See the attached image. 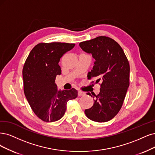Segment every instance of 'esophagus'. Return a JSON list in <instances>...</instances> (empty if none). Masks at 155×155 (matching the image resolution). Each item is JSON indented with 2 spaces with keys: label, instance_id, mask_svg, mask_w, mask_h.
<instances>
[{
  "label": "esophagus",
  "instance_id": "1",
  "mask_svg": "<svg viewBox=\"0 0 155 155\" xmlns=\"http://www.w3.org/2000/svg\"><path fill=\"white\" fill-rule=\"evenodd\" d=\"M85 93L84 92H83V91H78V95L79 96H84V95H85Z\"/></svg>",
  "mask_w": 155,
  "mask_h": 155
}]
</instances>
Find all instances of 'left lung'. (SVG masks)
Instances as JSON below:
<instances>
[{
	"label": "left lung",
	"instance_id": "8db88e82",
	"mask_svg": "<svg viewBox=\"0 0 155 155\" xmlns=\"http://www.w3.org/2000/svg\"><path fill=\"white\" fill-rule=\"evenodd\" d=\"M81 48L95 59L87 77L100 82V91L94 95L93 107L85 110L86 116L96 122H107L121 108L130 85V64L123 48L115 40L98 36L80 43ZM94 83V81L91 82ZM87 94L92 96L89 93Z\"/></svg>",
	"mask_w": 155,
	"mask_h": 155
}]
</instances>
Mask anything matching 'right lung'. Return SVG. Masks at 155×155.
<instances>
[{"mask_svg":"<svg viewBox=\"0 0 155 155\" xmlns=\"http://www.w3.org/2000/svg\"><path fill=\"white\" fill-rule=\"evenodd\" d=\"M75 44L41 43L28 54L23 68L24 91L34 114L45 122H54L62 117L67 102L76 98L77 91H57L55 77L61 74L60 59Z\"/></svg>","mask_w":155,"mask_h":155,"instance_id":"obj_1","label":"right lung"}]
</instances>
